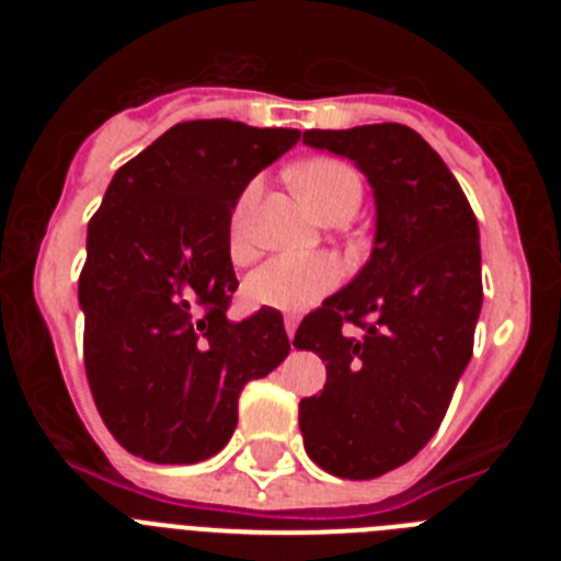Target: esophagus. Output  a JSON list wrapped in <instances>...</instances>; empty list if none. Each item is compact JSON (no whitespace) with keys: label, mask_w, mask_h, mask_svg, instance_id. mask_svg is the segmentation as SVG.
Returning <instances> with one entry per match:
<instances>
[{"label":"esophagus","mask_w":561,"mask_h":561,"mask_svg":"<svg viewBox=\"0 0 561 561\" xmlns=\"http://www.w3.org/2000/svg\"><path fill=\"white\" fill-rule=\"evenodd\" d=\"M284 329H286V336H289V340H295V331H297V320H295V317H286Z\"/></svg>","instance_id":"obj_1"}]
</instances>
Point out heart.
<instances>
[{
  "label": "heart",
  "mask_w": 561,
  "mask_h": 561,
  "mask_svg": "<svg viewBox=\"0 0 561 561\" xmlns=\"http://www.w3.org/2000/svg\"><path fill=\"white\" fill-rule=\"evenodd\" d=\"M295 185L306 205L325 219L329 213L345 205H359L362 182L359 173L340 160H311L295 168ZM252 191L241 196L232 210L230 225V252L241 257L247 250V213H250ZM340 280V264L331 255H277L250 272L241 286V295L255 309L297 311L317 304L325 291H331Z\"/></svg>",
  "instance_id": "b5f03b06"
}]
</instances>
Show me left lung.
<instances>
[{
  "mask_svg": "<svg viewBox=\"0 0 561 561\" xmlns=\"http://www.w3.org/2000/svg\"><path fill=\"white\" fill-rule=\"evenodd\" d=\"M304 142L365 173L376 232L354 280L295 334V348L325 362L323 393L300 401V433L320 469L370 480L424 449L472 359L480 230L447 162L410 126L311 128ZM345 322L363 336L342 335Z\"/></svg>",
  "mask_w": 561,
  "mask_h": 561,
  "instance_id": "left-lung-1",
  "label": "left lung"
}]
</instances>
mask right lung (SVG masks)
<instances>
[{
	"label": "right lung",
	"mask_w": 561,
	"mask_h": 561,
	"mask_svg": "<svg viewBox=\"0 0 561 561\" xmlns=\"http://www.w3.org/2000/svg\"><path fill=\"white\" fill-rule=\"evenodd\" d=\"M297 140V128L180 123L108 182L78 280L83 365L103 424L137 458H213L247 381L289 356L275 309L232 323L227 306L232 210Z\"/></svg>",
	"instance_id": "obj_1"
}]
</instances>
